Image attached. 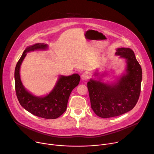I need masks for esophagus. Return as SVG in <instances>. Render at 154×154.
I'll use <instances>...</instances> for the list:
<instances>
[{"label": "esophagus", "instance_id": "esophagus-1", "mask_svg": "<svg viewBox=\"0 0 154 154\" xmlns=\"http://www.w3.org/2000/svg\"><path fill=\"white\" fill-rule=\"evenodd\" d=\"M88 78H89V77H88V75L87 74H82L81 75V80H87Z\"/></svg>", "mask_w": 154, "mask_h": 154}]
</instances>
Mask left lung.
Listing matches in <instances>:
<instances>
[{
	"label": "left lung",
	"instance_id": "1",
	"mask_svg": "<svg viewBox=\"0 0 154 154\" xmlns=\"http://www.w3.org/2000/svg\"><path fill=\"white\" fill-rule=\"evenodd\" d=\"M117 55L127 59V74L114 85L90 80L87 83L91 107L102 118L122 115L131 110L139 100L142 72L131 48H117Z\"/></svg>",
	"mask_w": 154,
	"mask_h": 154
}]
</instances>
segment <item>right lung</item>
<instances>
[{
	"label": "right lung",
	"mask_w": 154,
	"mask_h": 154,
	"mask_svg": "<svg viewBox=\"0 0 154 154\" xmlns=\"http://www.w3.org/2000/svg\"><path fill=\"white\" fill-rule=\"evenodd\" d=\"M47 47L44 44H36L23 51L15 69V92L20 104L32 114L44 119H54L60 117L66 110L70 93L79 85L80 77L77 74L61 76L52 91L44 97H35L27 92L20 80V65L27 52L45 49Z\"/></svg>",
	"instance_id": "add662e5"
}]
</instances>
